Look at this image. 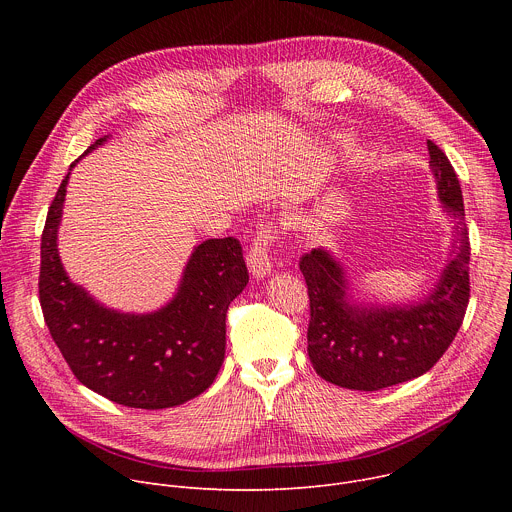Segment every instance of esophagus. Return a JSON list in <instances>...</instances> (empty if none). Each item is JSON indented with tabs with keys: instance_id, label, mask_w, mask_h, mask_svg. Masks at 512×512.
I'll return each instance as SVG.
<instances>
[{
	"instance_id": "1",
	"label": "esophagus",
	"mask_w": 512,
	"mask_h": 512,
	"mask_svg": "<svg viewBox=\"0 0 512 512\" xmlns=\"http://www.w3.org/2000/svg\"><path fill=\"white\" fill-rule=\"evenodd\" d=\"M275 239L273 227H261L253 239V245L247 253V267L255 279H261L271 273V257H269V247Z\"/></svg>"
}]
</instances>
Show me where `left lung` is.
Listing matches in <instances>:
<instances>
[{"label":"left lung","mask_w":512,"mask_h":512,"mask_svg":"<svg viewBox=\"0 0 512 512\" xmlns=\"http://www.w3.org/2000/svg\"><path fill=\"white\" fill-rule=\"evenodd\" d=\"M429 166L458 237L448 263L417 304H358L344 267L326 249L300 259L310 296L308 354L316 373L338 387L379 391L427 373L456 338L470 300V241L460 180L448 156L427 141Z\"/></svg>","instance_id":"obj_1"}]
</instances>
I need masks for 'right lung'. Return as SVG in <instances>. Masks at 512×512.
Returning a JSON list of instances; mask_svg holds the SVG:
<instances>
[{
	"mask_svg": "<svg viewBox=\"0 0 512 512\" xmlns=\"http://www.w3.org/2000/svg\"><path fill=\"white\" fill-rule=\"evenodd\" d=\"M105 141L107 135L85 154ZM68 176L48 208L38 289L46 326L70 371L125 407L166 409L198 397L223 367L227 310L249 281L241 243L225 237L194 247L176 296L164 308L150 314L111 310L72 283L58 257Z\"/></svg>",
	"mask_w": 512,
	"mask_h": 512,
	"instance_id": "right-lung-1",
	"label": "right lung"
}]
</instances>
